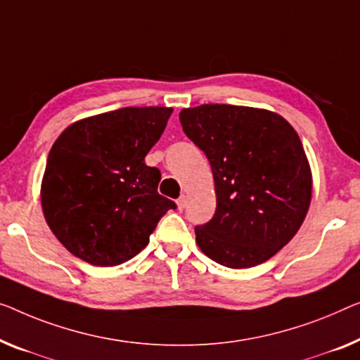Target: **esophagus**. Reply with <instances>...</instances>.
Returning a JSON list of instances; mask_svg holds the SVG:
<instances>
[{"mask_svg": "<svg viewBox=\"0 0 360 360\" xmlns=\"http://www.w3.org/2000/svg\"><path fill=\"white\" fill-rule=\"evenodd\" d=\"M176 205H178L179 210H184L186 205H187V197H186L184 194H182V195L178 198V200H176Z\"/></svg>", "mask_w": 360, "mask_h": 360, "instance_id": "34e87169", "label": "esophagus"}]
</instances>
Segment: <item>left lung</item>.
I'll return each instance as SVG.
<instances>
[{"mask_svg":"<svg viewBox=\"0 0 360 360\" xmlns=\"http://www.w3.org/2000/svg\"><path fill=\"white\" fill-rule=\"evenodd\" d=\"M182 131L212 166L217 210L195 228L217 264L250 268L299 231L312 200V171L294 127L278 112L200 105L179 112Z\"/></svg>","mask_w":360,"mask_h":360,"instance_id":"8db88e82","label":"left lung"}]
</instances>
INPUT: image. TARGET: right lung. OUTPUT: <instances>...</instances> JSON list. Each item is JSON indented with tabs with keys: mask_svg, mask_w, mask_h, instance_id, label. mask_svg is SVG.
<instances>
[{
	"mask_svg": "<svg viewBox=\"0 0 360 360\" xmlns=\"http://www.w3.org/2000/svg\"><path fill=\"white\" fill-rule=\"evenodd\" d=\"M173 108L129 106L72 122L48 153L41 210L56 239L96 266L131 260L176 203L158 194L162 174L146 157Z\"/></svg>",
	"mask_w": 360,
	"mask_h": 360,
	"instance_id": "obj_1",
	"label": "right lung"
}]
</instances>
